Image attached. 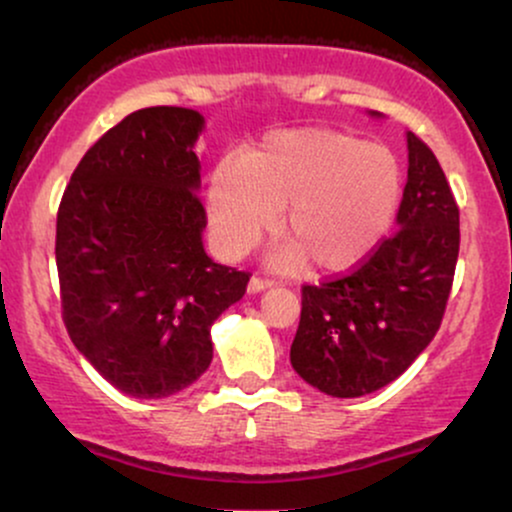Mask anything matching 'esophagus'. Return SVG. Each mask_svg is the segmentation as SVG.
<instances>
[{
  "label": "esophagus",
  "instance_id": "1",
  "mask_svg": "<svg viewBox=\"0 0 512 512\" xmlns=\"http://www.w3.org/2000/svg\"><path fill=\"white\" fill-rule=\"evenodd\" d=\"M269 286H272V281L260 279V276H252L250 284H248V293H262V291H267Z\"/></svg>",
  "mask_w": 512,
  "mask_h": 512
}]
</instances>
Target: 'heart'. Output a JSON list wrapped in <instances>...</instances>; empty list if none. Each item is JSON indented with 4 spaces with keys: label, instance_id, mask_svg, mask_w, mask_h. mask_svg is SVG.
<instances>
[{
    "label": "heart",
    "instance_id": "obj_1",
    "mask_svg": "<svg viewBox=\"0 0 512 512\" xmlns=\"http://www.w3.org/2000/svg\"><path fill=\"white\" fill-rule=\"evenodd\" d=\"M404 175L383 144L337 129L272 132L240 163L216 166L207 187L211 236L223 255L243 257L276 226L289 236L276 269L349 272L383 243L402 204Z\"/></svg>",
    "mask_w": 512,
    "mask_h": 512
}]
</instances>
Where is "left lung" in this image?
<instances>
[{
    "label": "left lung",
    "mask_w": 512,
    "mask_h": 512,
    "mask_svg": "<svg viewBox=\"0 0 512 512\" xmlns=\"http://www.w3.org/2000/svg\"><path fill=\"white\" fill-rule=\"evenodd\" d=\"M407 149L399 231L356 272L303 286L291 366L330 397H363L390 385L443 320L460 252V209L438 158L414 132H407Z\"/></svg>",
    "instance_id": "left-lung-1"
}]
</instances>
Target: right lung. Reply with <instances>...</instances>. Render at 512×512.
Wrapping results in <instances>:
<instances>
[{
    "label": "right lung",
    "mask_w": 512,
    "mask_h": 512,
    "mask_svg": "<svg viewBox=\"0 0 512 512\" xmlns=\"http://www.w3.org/2000/svg\"><path fill=\"white\" fill-rule=\"evenodd\" d=\"M202 132L192 108L127 115L86 151L57 211L64 325L129 397L163 399L195 383L214 358L211 325L250 281L204 250Z\"/></svg>",
    "instance_id": "add662e5"
}]
</instances>
